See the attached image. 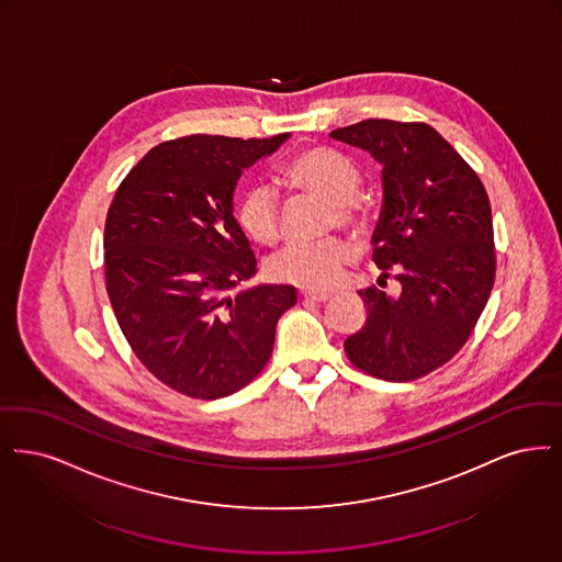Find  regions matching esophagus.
<instances>
[{
    "label": "esophagus",
    "instance_id": "esophagus-1",
    "mask_svg": "<svg viewBox=\"0 0 562 562\" xmlns=\"http://www.w3.org/2000/svg\"><path fill=\"white\" fill-rule=\"evenodd\" d=\"M304 300H311V302H327L329 297H331V293L327 292H311V290H306V292L300 293Z\"/></svg>",
    "mask_w": 562,
    "mask_h": 562
}]
</instances>
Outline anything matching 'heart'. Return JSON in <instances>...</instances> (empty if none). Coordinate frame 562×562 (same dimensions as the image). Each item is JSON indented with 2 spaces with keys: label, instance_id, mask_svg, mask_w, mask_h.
<instances>
[{
  "label": "heart",
  "instance_id": "1",
  "mask_svg": "<svg viewBox=\"0 0 562 562\" xmlns=\"http://www.w3.org/2000/svg\"><path fill=\"white\" fill-rule=\"evenodd\" d=\"M283 178L300 191L313 193L334 207L342 226H359L366 214L357 201L361 193V173L336 150L306 148L285 164ZM239 226L256 244L272 245L281 237L279 199L267 184L251 187L237 210ZM355 249L342 237H329L317 244H292L272 256L270 274L281 283L321 290L329 288L340 270L352 260Z\"/></svg>",
  "mask_w": 562,
  "mask_h": 562
}]
</instances>
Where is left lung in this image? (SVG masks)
<instances>
[{"mask_svg":"<svg viewBox=\"0 0 562 562\" xmlns=\"http://www.w3.org/2000/svg\"><path fill=\"white\" fill-rule=\"evenodd\" d=\"M382 166L373 262L398 297L367 288L366 325L346 338L352 366L386 382L417 380L470 338L495 279L487 191L428 123L366 120L329 134Z\"/></svg>","mask_w":562,"mask_h":562,"instance_id":"1","label":"left lung"}]
</instances>
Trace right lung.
I'll use <instances>...</instances> for the list:
<instances>
[{
	"instance_id": "obj_1",
	"label": "right lung",
	"mask_w": 562,
	"mask_h": 562,
	"mask_svg": "<svg viewBox=\"0 0 562 562\" xmlns=\"http://www.w3.org/2000/svg\"><path fill=\"white\" fill-rule=\"evenodd\" d=\"M290 134L161 143L123 178L104 224L106 292L148 371L193 398L241 391L269 363L292 285L233 293L258 270L233 214L237 180Z\"/></svg>"
}]
</instances>
